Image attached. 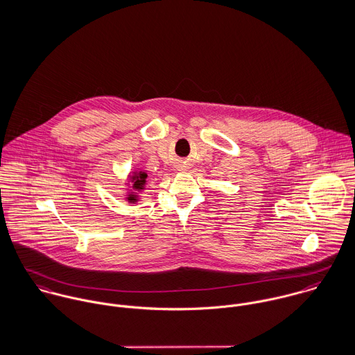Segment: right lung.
<instances>
[{"mask_svg": "<svg viewBox=\"0 0 355 355\" xmlns=\"http://www.w3.org/2000/svg\"><path fill=\"white\" fill-rule=\"evenodd\" d=\"M146 179H148V173L142 172V171H135L132 172V175L130 176V182H131V191L127 196V201L130 203L137 202L138 201V193L145 190V184H146Z\"/></svg>", "mask_w": 355, "mask_h": 355, "instance_id": "obj_1", "label": "right lung"}]
</instances>
